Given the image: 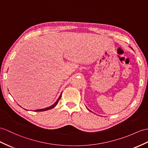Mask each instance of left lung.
Wrapping results in <instances>:
<instances>
[{"label":"left lung","instance_id":"1","mask_svg":"<svg viewBox=\"0 0 148 148\" xmlns=\"http://www.w3.org/2000/svg\"><path fill=\"white\" fill-rule=\"evenodd\" d=\"M129 47H130V46H129ZM130 48H131V47H130ZM131 49H132V48H131ZM86 109H88V110H89L90 112H91V110H89V109H88V108H87V107H86Z\"/></svg>","mask_w":148,"mask_h":148}]
</instances>
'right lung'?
<instances>
[{"label":"right lung","mask_w":148,"mask_h":148,"mask_svg":"<svg viewBox=\"0 0 148 148\" xmlns=\"http://www.w3.org/2000/svg\"><path fill=\"white\" fill-rule=\"evenodd\" d=\"M62 92L61 93V94H60V97H58V99H57L55 103H54L52 106H49V107H46V108H45V109H38V110H35L34 111H35V112H41V111H45V110H49V109H53V108H54V107H56V106L57 105L58 103V102H59L60 99H61V97H62Z\"/></svg>","instance_id":"1"}]
</instances>
